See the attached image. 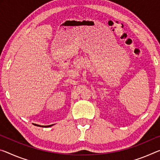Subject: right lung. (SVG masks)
I'll return each instance as SVG.
<instances>
[{
	"label": "right lung",
	"mask_w": 160,
	"mask_h": 160,
	"mask_svg": "<svg viewBox=\"0 0 160 160\" xmlns=\"http://www.w3.org/2000/svg\"><path fill=\"white\" fill-rule=\"evenodd\" d=\"M53 125H48V126H43V127H45V128H48V127H51V126H52ZM39 126V125H38Z\"/></svg>",
	"instance_id": "add662e5"
}]
</instances>
